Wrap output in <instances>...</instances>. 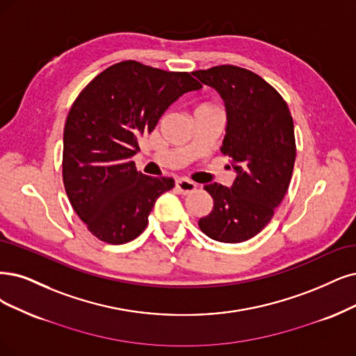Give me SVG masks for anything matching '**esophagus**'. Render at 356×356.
I'll use <instances>...</instances> for the list:
<instances>
[{"label":"esophagus","mask_w":356,"mask_h":356,"mask_svg":"<svg viewBox=\"0 0 356 356\" xmlns=\"http://www.w3.org/2000/svg\"><path fill=\"white\" fill-rule=\"evenodd\" d=\"M176 188L183 193V195H188V193H192L195 189H196V185L193 181L188 180V179H179L176 181Z\"/></svg>","instance_id":"obj_1"}]
</instances>
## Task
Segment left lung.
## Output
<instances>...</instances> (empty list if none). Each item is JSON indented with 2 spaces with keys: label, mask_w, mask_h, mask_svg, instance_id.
I'll return each mask as SVG.
<instances>
[{
  "label": "left lung",
  "mask_w": 356,
  "mask_h": 356,
  "mask_svg": "<svg viewBox=\"0 0 356 356\" xmlns=\"http://www.w3.org/2000/svg\"><path fill=\"white\" fill-rule=\"evenodd\" d=\"M193 76L225 101L221 152L236 171L232 188L204 186L214 207L198 226L214 241L241 243L268 225L287 192L296 158L293 118L279 92L251 70L225 64Z\"/></svg>",
  "instance_id": "left-lung-1"
}]
</instances>
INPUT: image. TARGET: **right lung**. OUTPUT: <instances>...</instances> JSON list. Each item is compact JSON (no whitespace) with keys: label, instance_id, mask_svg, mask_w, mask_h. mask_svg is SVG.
<instances>
[{"label":"right lung","instance_id":"add662e5","mask_svg":"<svg viewBox=\"0 0 356 356\" xmlns=\"http://www.w3.org/2000/svg\"><path fill=\"white\" fill-rule=\"evenodd\" d=\"M201 88L188 72L126 60L92 79L74 99L64 126L63 181L97 239L110 245L136 239L158 196L173 189V179L142 175L131 156L171 104Z\"/></svg>","mask_w":356,"mask_h":356}]
</instances>
